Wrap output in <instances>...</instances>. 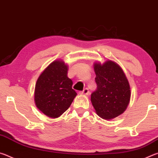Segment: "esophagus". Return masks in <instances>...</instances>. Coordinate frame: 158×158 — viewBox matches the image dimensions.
I'll use <instances>...</instances> for the list:
<instances>
[{"instance_id":"1","label":"esophagus","mask_w":158,"mask_h":158,"mask_svg":"<svg viewBox=\"0 0 158 158\" xmlns=\"http://www.w3.org/2000/svg\"><path fill=\"white\" fill-rule=\"evenodd\" d=\"M79 94L84 95H88L89 94V89H84V90H83V91L80 92Z\"/></svg>"}]
</instances>
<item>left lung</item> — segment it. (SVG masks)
Instances as JSON below:
<instances>
[{
    "mask_svg": "<svg viewBox=\"0 0 158 158\" xmlns=\"http://www.w3.org/2000/svg\"><path fill=\"white\" fill-rule=\"evenodd\" d=\"M97 89L92 93L90 100L95 112L105 120H111L126 110L131 92L129 81L123 70L111 60L102 64H93Z\"/></svg>",
    "mask_w": 158,
    "mask_h": 158,
    "instance_id": "1",
    "label": "left lung"
}]
</instances>
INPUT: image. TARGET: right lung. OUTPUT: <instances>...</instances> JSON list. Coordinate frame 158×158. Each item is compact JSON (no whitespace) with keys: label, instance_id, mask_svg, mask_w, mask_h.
I'll return each instance as SVG.
<instances>
[{"label":"right lung","instance_id":"1","mask_svg":"<svg viewBox=\"0 0 158 158\" xmlns=\"http://www.w3.org/2000/svg\"><path fill=\"white\" fill-rule=\"evenodd\" d=\"M68 65L63 60L51 63L39 76L35 84L34 100L37 108L51 118L60 116L77 96L73 81L67 74Z\"/></svg>","mask_w":158,"mask_h":158}]
</instances>
